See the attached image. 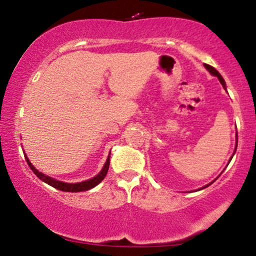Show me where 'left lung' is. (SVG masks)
I'll use <instances>...</instances> for the list:
<instances>
[{"mask_svg": "<svg viewBox=\"0 0 256 256\" xmlns=\"http://www.w3.org/2000/svg\"><path fill=\"white\" fill-rule=\"evenodd\" d=\"M204 67H206V68L208 70V71H210V73H212L213 76H216V77H218V79L220 80V83H222V86L226 88V85H225V80H224V79H222V76H220V73H219L218 71H216V70L214 68V67H212V66H210V64H204ZM234 152H236V149H234ZM230 160H231V158H230ZM206 186H208V185H206ZM206 186H204V188H206Z\"/></svg>", "mask_w": 256, "mask_h": 256, "instance_id": "8db88e82", "label": "left lung"}]
</instances>
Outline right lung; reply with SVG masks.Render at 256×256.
<instances>
[{
	"label": "right lung",
	"mask_w": 256,
	"mask_h": 256,
	"mask_svg": "<svg viewBox=\"0 0 256 256\" xmlns=\"http://www.w3.org/2000/svg\"><path fill=\"white\" fill-rule=\"evenodd\" d=\"M26 158V161H28V165L30 166V168L32 170V172H34V174H36L37 177L40 179V180H43L44 183L52 185V186L55 188V189L61 190V192H85V190H89V189H91V188L96 186V185L104 180V178L106 177V174H107V172H108V168H110V156H108L107 161H106V164L104 166V168H102V171L100 172L96 177H94L92 179H89V180L82 182V183L68 184V183H64V182L55 180V179H52L50 177H48V176L43 174L42 172H38L37 170L32 166V164L28 161V158Z\"/></svg>",
	"instance_id": "right-lung-1"
}]
</instances>
